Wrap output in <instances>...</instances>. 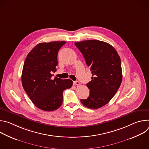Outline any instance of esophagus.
Wrapping results in <instances>:
<instances>
[{"label": "esophagus", "mask_w": 149, "mask_h": 149, "mask_svg": "<svg viewBox=\"0 0 149 149\" xmlns=\"http://www.w3.org/2000/svg\"><path fill=\"white\" fill-rule=\"evenodd\" d=\"M73 84H74V85H75V86H79V85H80V82L79 81H74Z\"/></svg>", "instance_id": "1"}]
</instances>
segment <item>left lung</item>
I'll use <instances>...</instances> for the list:
<instances>
[{"instance_id":"left-lung-1","label":"left lung","mask_w":149,"mask_h":149,"mask_svg":"<svg viewBox=\"0 0 149 149\" xmlns=\"http://www.w3.org/2000/svg\"><path fill=\"white\" fill-rule=\"evenodd\" d=\"M82 54L93 77L87 84L89 97L81 100L85 107L97 109L107 104L118 91L122 81L120 57L110 44L98 40L75 42Z\"/></svg>"}]
</instances>
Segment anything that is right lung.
<instances>
[{"label": "right lung", "mask_w": 149, "mask_h": 149, "mask_svg": "<svg viewBox=\"0 0 149 149\" xmlns=\"http://www.w3.org/2000/svg\"><path fill=\"white\" fill-rule=\"evenodd\" d=\"M65 41L42 42L28 54L23 67L22 83L25 91L38 109L52 111L59 109L63 102L62 93L71 88L72 81L55 77L57 55Z\"/></svg>", "instance_id": "1"}]
</instances>
